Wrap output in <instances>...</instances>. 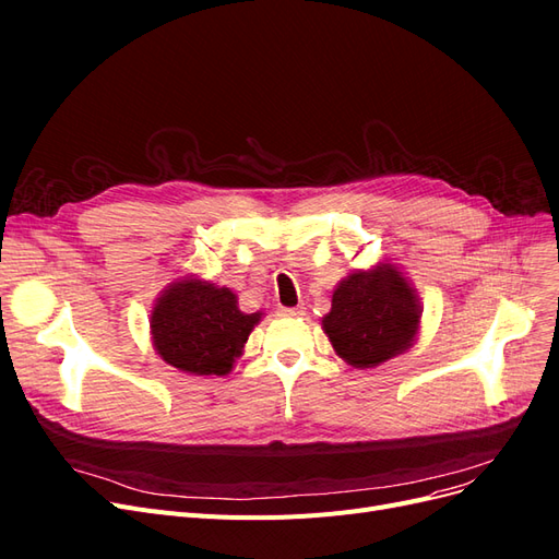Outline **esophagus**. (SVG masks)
<instances>
[{
    "label": "esophagus",
    "instance_id": "esophagus-1",
    "mask_svg": "<svg viewBox=\"0 0 559 559\" xmlns=\"http://www.w3.org/2000/svg\"><path fill=\"white\" fill-rule=\"evenodd\" d=\"M280 314L282 317H300V314H306V308H280Z\"/></svg>",
    "mask_w": 559,
    "mask_h": 559
}]
</instances>
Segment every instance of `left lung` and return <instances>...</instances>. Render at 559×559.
Masks as SVG:
<instances>
[{"mask_svg": "<svg viewBox=\"0 0 559 559\" xmlns=\"http://www.w3.org/2000/svg\"><path fill=\"white\" fill-rule=\"evenodd\" d=\"M419 314L408 280L392 263H382L337 284L321 326L337 357L349 366L373 368L413 345Z\"/></svg>", "mask_w": 559, "mask_h": 559, "instance_id": "left-lung-1", "label": "left lung"}]
</instances>
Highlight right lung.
I'll use <instances>...</instances> for the list:
<instances>
[{"label":"right lung","mask_w":559,"mask_h":559,"mask_svg":"<svg viewBox=\"0 0 559 559\" xmlns=\"http://www.w3.org/2000/svg\"><path fill=\"white\" fill-rule=\"evenodd\" d=\"M261 312H242L226 286L193 277L173 282L151 310L160 359L191 376H226L242 354Z\"/></svg>","instance_id":"right-lung-1"}]
</instances>
